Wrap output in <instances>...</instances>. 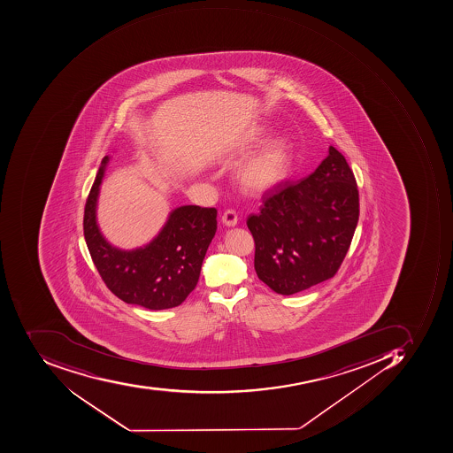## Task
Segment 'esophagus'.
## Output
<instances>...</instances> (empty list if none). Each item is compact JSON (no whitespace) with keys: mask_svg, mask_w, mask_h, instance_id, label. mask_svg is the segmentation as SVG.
Here are the masks:
<instances>
[{"mask_svg":"<svg viewBox=\"0 0 453 453\" xmlns=\"http://www.w3.org/2000/svg\"><path fill=\"white\" fill-rule=\"evenodd\" d=\"M223 225L227 226V227H234V226H237L238 216L237 213L234 212V211L228 210L223 213L222 216Z\"/></svg>","mask_w":453,"mask_h":453,"instance_id":"1","label":"esophagus"}]
</instances>
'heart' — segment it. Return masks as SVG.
I'll list each match as a JSON object with an SVG mask.
<instances>
[{
  "label": "heart",
  "mask_w": 453,
  "mask_h": 453,
  "mask_svg": "<svg viewBox=\"0 0 453 453\" xmlns=\"http://www.w3.org/2000/svg\"><path fill=\"white\" fill-rule=\"evenodd\" d=\"M268 136L265 127H253L238 142L241 152H249L263 144ZM293 144L287 137L279 136L249 155L238 166L235 178L241 190L246 195L258 197L280 187L293 169Z\"/></svg>",
  "instance_id": "heart-1"
}]
</instances>
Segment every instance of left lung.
<instances>
[{"mask_svg":"<svg viewBox=\"0 0 453 453\" xmlns=\"http://www.w3.org/2000/svg\"><path fill=\"white\" fill-rule=\"evenodd\" d=\"M264 195L248 218L258 279L281 296L328 280L343 263L359 218V195L346 157L329 147L316 172Z\"/></svg>","mask_w":453,"mask_h":453,"instance_id":"1","label":"left lung"}]
</instances>
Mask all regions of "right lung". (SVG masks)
Listing matches in <instances>:
<instances>
[{
	"instance_id": "1",
	"label": "right lung",
	"mask_w": 453,
	"mask_h": 453,
	"mask_svg": "<svg viewBox=\"0 0 453 453\" xmlns=\"http://www.w3.org/2000/svg\"><path fill=\"white\" fill-rule=\"evenodd\" d=\"M104 157L84 210V238L99 275L114 296L130 305L163 311L180 305L195 290L203 260L216 233L215 208L182 205L147 245L117 248L104 238L96 219Z\"/></svg>"
}]
</instances>
